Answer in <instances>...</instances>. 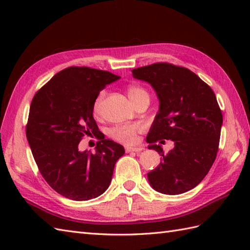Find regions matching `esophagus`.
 <instances>
[{"label": "esophagus", "mask_w": 250, "mask_h": 250, "mask_svg": "<svg viewBox=\"0 0 250 250\" xmlns=\"http://www.w3.org/2000/svg\"><path fill=\"white\" fill-rule=\"evenodd\" d=\"M143 150V147H125V152H140Z\"/></svg>", "instance_id": "esophagus-1"}]
</instances>
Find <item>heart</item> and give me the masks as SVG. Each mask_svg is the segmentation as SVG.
Instances as JSON below:
<instances>
[{
    "instance_id": "1",
    "label": "heart",
    "mask_w": 250,
    "mask_h": 250,
    "mask_svg": "<svg viewBox=\"0 0 250 250\" xmlns=\"http://www.w3.org/2000/svg\"><path fill=\"white\" fill-rule=\"evenodd\" d=\"M126 93H128V97L133 105H135L142 99H149V94H148L146 90L141 86H137V84H131V86H129L128 89H126ZM104 95L105 92L101 91L94 101L93 111L95 114L100 113L101 107H102ZM141 125H119L110 131V135L113 136V139L124 143V144H132V143L136 141V135L141 131Z\"/></svg>"
}]
</instances>
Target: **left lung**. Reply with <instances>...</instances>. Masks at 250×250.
Segmentation results:
<instances>
[{"instance_id":"1","label":"left lung","mask_w":250,"mask_h":250,"mask_svg":"<svg viewBox=\"0 0 250 250\" xmlns=\"http://www.w3.org/2000/svg\"><path fill=\"white\" fill-rule=\"evenodd\" d=\"M132 76L150 84L159 110L146 142L163 161L147 174L158 192L180 194L196 187L208 173L218 151L222 114L208 84L186 67L155 63L132 70ZM158 139H171L174 148L164 155Z\"/></svg>"}]
</instances>
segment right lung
Here are the masks:
<instances>
[{
	"label": "right lung",
	"mask_w": 250,
	"mask_h": 250,
	"mask_svg": "<svg viewBox=\"0 0 250 250\" xmlns=\"http://www.w3.org/2000/svg\"><path fill=\"white\" fill-rule=\"evenodd\" d=\"M120 76L107 71L72 66L59 72L36 92L30 106L26 139L41 174L58 193L88 201L109 187L125 148L101 140L95 153L81 151L83 135H97L93 103L100 91Z\"/></svg>",
	"instance_id": "right-lung-1"
}]
</instances>
